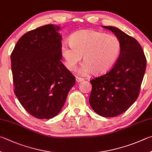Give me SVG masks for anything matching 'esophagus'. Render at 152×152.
Wrapping results in <instances>:
<instances>
[{"mask_svg": "<svg viewBox=\"0 0 152 152\" xmlns=\"http://www.w3.org/2000/svg\"><path fill=\"white\" fill-rule=\"evenodd\" d=\"M76 80L78 82H81L82 81H84V79L83 78H81V77H78V76H76Z\"/></svg>", "mask_w": 152, "mask_h": 152, "instance_id": "1", "label": "esophagus"}]
</instances>
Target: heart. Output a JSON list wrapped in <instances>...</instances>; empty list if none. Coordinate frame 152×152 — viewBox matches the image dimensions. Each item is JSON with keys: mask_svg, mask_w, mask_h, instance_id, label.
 I'll list each match as a JSON object with an SVG mask.
<instances>
[{"mask_svg": "<svg viewBox=\"0 0 152 152\" xmlns=\"http://www.w3.org/2000/svg\"><path fill=\"white\" fill-rule=\"evenodd\" d=\"M69 41L70 44L64 42L61 46L66 66L70 70H75L83 56L84 64L79 70L82 75L106 72L116 60L121 48L116 37L94 30L74 32Z\"/></svg>", "mask_w": 152, "mask_h": 152, "instance_id": "1", "label": "heart"}]
</instances>
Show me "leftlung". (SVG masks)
<instances>
[{
	"mask_svg": "<svg viewBox=\"0 0 152 152\" xmlns=\"http://www.w3.org/2000/svg\"><path fill=\"white\" fill-rule=\"evenodd\" d=\"M114 32L121 44L120 53L106 74L90 80L91 107L101 116L113 118L126 112L138 97L146 68L141 45L114 26H103Z\"/></svg>",
	"mask_w": 152,
	"mask_h": 152,
	"instance_id": "obj_1",
	"label": "left lung"
}]
</instances>
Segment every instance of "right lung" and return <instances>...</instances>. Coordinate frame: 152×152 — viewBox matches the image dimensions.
<instances>
[{
    "instance_id": "right-lung-1",
    "label": "right lung",
    "mask_w": 152,
    "mask_h": 152,
    "mask_svg": "<svg viewBox=\"0 0 152 152\" xmlns=\"http://www.w3.org/2000/svg\"><path fill=\"white\" fill-rule=\"evenodd\" d=\"M60 27L47 24L26 32L11 53L14 92L22 106L38 119H50L61 110L76 84L60 60Z\"/></svg>"
}]
</instances>
